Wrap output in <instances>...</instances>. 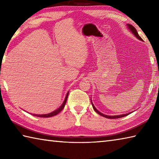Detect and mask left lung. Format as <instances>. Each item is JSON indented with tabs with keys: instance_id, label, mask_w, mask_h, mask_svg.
Returning <instances> with one entry per match:
<instances>
[{
	"instance_id": "1",
	"label": "left lung",
	"mask_w": 159,
	"mask_h": 159,
	"mask_svg": "<svg viewBox=\"0 0 159 159\" xmlns=\"http://www.w3.org/2000/svg\"><path fill=\"white\" fill-rule=\"evenodd\" d=\"M128 26H129V29L131 30V31L134 34V35H135V37H136L138 39H140V40H143V39L141 38V37H140L139 34H138V32H137L136 29H135V28L134 26H133V25H130V24H128ZM91 102H92V101H91ZM92 107H93V108H94V110L95 111V112H97L98 114L100 115H102V116H103V117H106V118H108V119H117V118H121V117H125V116H126V115H128L129 114H130V113H127V114H125V115H112V116H109V115H103V113H101V112H100L99 111H98L96 109V108L94 107V105H93V103H92Z\"/></svg>"
}]
</instances>
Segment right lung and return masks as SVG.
Wrapping results in <instances>:
<instances>
[{
  "label": "right lung",
  "mask_w": 159,
  "mask_h": 159,
  "mask_svg": "<svg viewBox=\"0 0 159 159\" xmlns=\"http://www.w3.org/2000/svg\"><path fill=\"white\" fill-rule=\"evenodd\" d=\"M68 94H69V92H67V96L65 97V99L64 101V102L62 104V106H60L59 108H57L56 111H55L53 112H51V113H48V114H45V115H33L34 116H36V117H53L54 115H56L57 114H58L60 112H61L62 110L64 108L65 106V103L67 102V97H68Z\"/></svg>",
  "instance_id": "right-lung-1"
}]
</instances>
